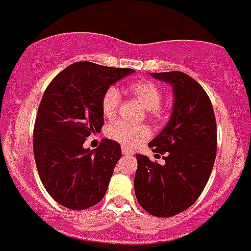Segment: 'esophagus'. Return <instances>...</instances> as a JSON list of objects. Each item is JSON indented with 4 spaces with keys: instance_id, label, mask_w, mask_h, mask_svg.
I'll return each instance as SVG.
<instances>
[{
    "instance_id": "obj_1",
    "label": "esophagus",
    "mask_w": 251,
    "mask_h": 251,
    "mask_svg": "<svg viewBox=\"0 0 251 251\" xmlns=\"http://www.w3.org/2000/svg\"><path fill=\"white\" fill-rule=\"evenodd\" d=\"M122 153H123L124 155H133V151H129L128 148H126V147H122Z\"/></svg>"
}]
</instances>
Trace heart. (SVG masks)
Masks as SVG:
<instances>
[{
    "mask_svg": "<svg viewBox=\"0 0 251 251\" xmlns=\"http://www.w3.org/2000/svg\"><path fill=\"white\" fill-rule=\"evenodd\" d=\"M128 92L133 97L143 105L148 114L154 121H159L162 118V109L160 103L163 100V92L159 87L151 80H135L128 84ZM121 96L116 87H109L105 89L100 100L102 113L105 118H113L118 112ZM107 137L112 141L121 143L122 146L128 148H134L146 139H148L149 132L146 126H134L124 121H114L107 127Z\"/></svg>",
    "mask_w": 251,
    "mask_h": 251,
    "instance_id": "obj_1",
    "label": "heart"
}]
</instances>
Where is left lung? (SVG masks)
Listing matches in <instances>:
<instances>
[{
	"label": "left lung",
	"instance_id": "8db88e82",
	"mask_svg": "<svg viewBox=\"0 0 251 251\" xmlns=\"http://www.w3.org/2000/svg\"><path fill=\"white\" fill-rule=\"evenodd\" d=\"M151 75L173 87V110L148 144L164 154L165 164L137 154L134 192L149 214L168 218L193 205L205 188L217 155V122L210 98L190 75L178 71Z\"/></svg>",
	"mask_w": 251,
	"mask_h": 251
}]
</instances>
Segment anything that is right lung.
Segmentation results:
<instances>
[{"instance_id": "add662e5", "label": "right lung", "mask_w": 251, "mask_h": 251, "mask_svg": "<svg viewBox=\"0 0 251 251\" xmlns=\"http://www.w3.org/2000/svg\"><path fill=\"white\" fill-rule=\"evenodd\" d=\"M133 72L75 62L46 88L34 122L33 154L43 187L61 205L83 210L104 197L121 146L103 139L91 151L83 143L104 124L100 100L105 89Z\"/></svg>"}]
</instances>
